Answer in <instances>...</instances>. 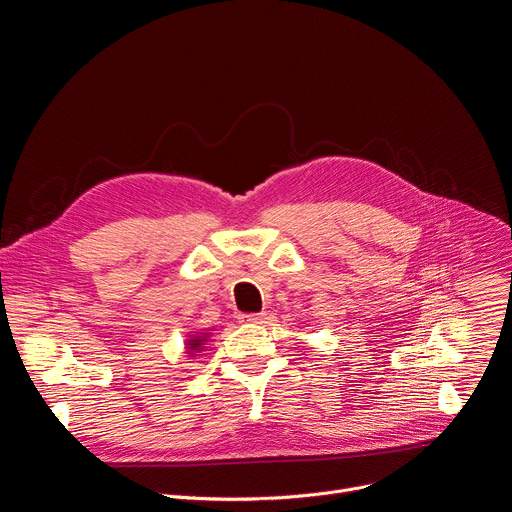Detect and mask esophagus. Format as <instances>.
Returning <instances> with one entry per match:
<instances>
[{
	"label": "esophagus",
	"instance_id": "34e87169",
	"mask_svg": "<svg viewBox=\"0 0 512 512\" xmlns=\"http://www.w3.org/2000/svg\"><path fill=\"white\" fill-rule=\"evenodd\" d=\"M238 319H240V323H246V325H262L266 315L264 313H242V315H238Z\"/></svg>",
	"mask_w": 512,
	"mask_h": 512
}]
</instances>
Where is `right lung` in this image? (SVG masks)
Masks as SVG:
<instances>
[{"mask_svg":"<svg viewBox=\"0 0 512 512\" xmlns=\"http://www.w3.org/2000/svg\"><path fill=\"white\" fill-rule=\"evenodd\" d=\"M208 341V335H193L189 341H187V349L189 351H193V353H197V351H201L203 349V343ZM191 353V355H193Z\"/></svg>","mask_w":512,"mask_h":512,"instance_id":"obj_1","label":"right lung"}]
</instances>
